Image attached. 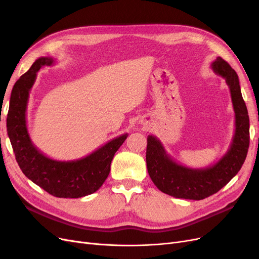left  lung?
Segmentation results:
<instances>
[{
  "label": "left lung",
  "instance_id": "1",
  "mask_svg": "<svg viewBox=\"0 0 259 259\" xmlns=\"http://www.w3.org/2000/svg\"><path fill=\"white\" fill-rule=\"evenodd\" d=\"M210 67L229 86L236 113V131L230 148L223 158L205 168H190L171 159L155 136L149 135L147 138L146 161L149 176L159 190L174 198L203 200L218 192L238 174L247 154L249 119L238 74L222 57H217Z\"/></svg>",
  "mask_w": 259,
  "mask_h": 259
}]
</instances>
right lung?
<instances>
[{"instance_id": "add662e5", "label": "right lung", "mask_w": 259, "mask_h": 259, "mask_svg": "<svg viewBox=\"0 0 259 259\" xmlns=\"http://www.w3.org/2000/svg\"><path fill=\"white\" fill-rule=\"evenodd\" d=\"M55 59L40 57L20 76L12 90L6 126L16 161L31 182L57 198H82L96 192L110 173V164L127 134L111 139L85 158L57 161L43 154L31 142L27 128V105L36 72Z\"/></svg>"}]
</instances>
